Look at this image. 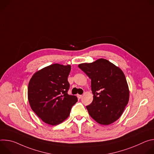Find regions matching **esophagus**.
<instances>
[{"instance_id": "obj_1", "label": "esophagus", "mask_w": 154, "mask_h": 154, "mask_svg": "<svg viewBox=\"0 0 154 154\" xmlns=\"http://www.w3.org/2000/svg\"><path fill=\"white\" fill-rule=\"evenodd\" d=\"M77 97L79 99H81L82 97V95H80V94H77Z\"/></svg>"}]
</instances>
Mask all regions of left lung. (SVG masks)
<instances>
[{
    "instance_id": "1",
    "label": "left lung",
    "mask_w": 154,
    "mask_h": 154,
    "mask_svg": "<svg viewBox=\"0 0 154 154\" xmlns=\"http://www.w3.org/2000/svg\"><path fill=\"white\" fill-rule=\"evenodd\" d=\"M78 66L91 80L93 100L86 106L90 116L102 125L117 121L129 100L128 86L122 71L103 58Z\"/></svg>"
}]
</instances>
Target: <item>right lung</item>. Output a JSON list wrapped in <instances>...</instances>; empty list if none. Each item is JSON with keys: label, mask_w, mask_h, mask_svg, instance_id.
Here are the masks:
<instances>
[{"label": "right lung", "mask_w": 154, "mask_h": 154, "mask_svg": "<svg viewBox=\"0 0 154 154\" xmlns=\"http://www.w3.org/2000/svg\"><path fill=\"white\" fill-rule=\"evenodd\" d=\"M71 65L53 64L36 72L28 86V99L32 110L48 124L56 125L66 119L77 102L69 95L68 77Z\"/></svg>", "instance_id": "add662e5"}]
</instances>
